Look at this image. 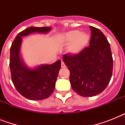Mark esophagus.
<instances>
[{
	"instance_id": "obj_1",
	"label": "esophagus",
	"mask_w": 125,
	"mask_h": 125,
	"mask_svg": "<svg viewBox=\"0 0 125 125\" xmlns=\"http://www.w3.org/2000/svg\"><path fill=\"white\" fill-rule=\"evenodd\" d=\"M61 66H62V68H65V67H66V65H65V63L63 62V61H62V63H61Z\"/></svg>"
}]
</instances>
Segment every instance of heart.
I'll use <instances>...</instances> for the list:
<instances>
[{"instance_id":"1","label":"heart","mask_w":125,"mask_h":125,"mask_svg":"<svg viewBox=\"0 0 125 125\" xmlns=\"http://www.w3.org/2000/svg\"><path fill=\"white\" fill-rule=\"evenodd\" d=\"M89 41V35L78 30L69 31L63 36V42L65 43H71L69 50L73 54L80 52L88 44Z\"/></svg>"}]
</instances>
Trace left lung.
<instances>
[{"mask_svg":"<svg viewBox=\"0 0 125 125\" xmlns=\"http://www.w3.org/2000/svg\"><path fill=\"white\" fill-rule=\"evenodd\" d=\"M89 46L78 54H65L63 61L70 71L71 85L82 97H93L103 92L112 78L113 58L106 36L98 28L89 26Z\"/></svg>","mask_w":125,"mask_h":125,"instance_id":"obj_1","label":"left lung"}]
</instances>
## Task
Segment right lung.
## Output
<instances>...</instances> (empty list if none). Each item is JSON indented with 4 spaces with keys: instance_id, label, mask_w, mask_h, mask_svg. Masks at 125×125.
<instances>
[{
    "instance_id": "1",
    "label": "right lung",
    "mask_w": 125,
    "mask_h": 125,
    "mask_svg": "<svg viewBox=\"0 0 125 125\" xmlns=\"http://www.w3.org/2000/svg\"><path fill=\"white\" fill-rule=\"evenodd\" d=\"M51 30V27L27 28L17 35L10 48V67L13 83L21 95L30 100H43L52 95L61 68V60L51 65L28 67L21 56L22 38L33 33L47 34Z\"/></svg>"
}]
</instances>
